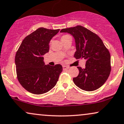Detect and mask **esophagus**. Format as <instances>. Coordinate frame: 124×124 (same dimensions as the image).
<instances>
[{"label": "esophagus", "instance_id": "34e87169", "mask_svg": "<svg viewBox=\"0 0 124 124\" xmlns=\"http://www.w3.org/2000/svg\"><path fill=\"white\" fill-rule=\"evenodd\" d=\"M62 68H63L64 70H67V69H69V67L66 65H63L62 66Z\"/></svg>", "mask_w": 124, "mask_h": 124}]
</instances>
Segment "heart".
<instances>
[{
    "mask_svg": "<svg viewBox=\"0 0 124 124\" xmlns=\"http://www.w3.org/2000/svg\"><path fill=\"white\" fill-rule=\"evenodd\" d=\"M70 38V36H68V35H63V36H62V38H61V40L62 41V40H64V39H66Z\"/></svg>",
    "mask_w": 124,
    "mask_h": 124,
    "instance_id": "b5f03b06",
    "label": "heart"
}]
</instances>
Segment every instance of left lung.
<instances>
[{"label":"left lung","instance_id":"left-lung-1","mask_svg":"<svg viewBox=\"0 0 124 124\" xmlns=\"http://www.w3.org/2000/svg\"><path fill=\"white\" fill-rule=\"evenodd\" d=\"M60 32L73 36L76 48L74 57L86 60L85 68L78 67L79 74L73 78L74 83L84 91L99 89L107 81L111 70L110 53L102 40L81 25L62 29Z\"/></svg>","mask_w":124,"mask_h":124}]
</instances>
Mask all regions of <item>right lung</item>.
<instances>
[{"label": "right lung", "mask_w": 124, "mask_h": 124, "mask_svg": "<svg viewBox=\"0 0 124 124\" xmlns=\"http://www.w3.org/2000/svg\"><path fill=\"white\" fill-rule=\"evenodd\" d=\"M59 31L43 27L37 29L24 39L16 54L17 78L22 86L31 93H45L58 81L62 66L45 65L43 55L49 52V43Z\"/></svg>", "instance_id": "obj_1"}]
</instances>
